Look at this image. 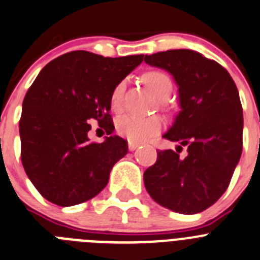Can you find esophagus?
Listing matches in <instances>:
<instances>
[{
	"label": "esophagus",
	"mask_w": 260,
	"mask_h": 260,
	"mask_svg": "<svg viewBox=\"0 0 260 260\" xmlns=\"http://www.w3.org/2000/svg\"><path fill=\"white\" fill-rule=\"evenodd\" d=\"M140 145L139 144H135V142H129V144H128V149H129L131 151H133V150H136V149H137V147H139Z\"/></svg>",
	"instance_id": "34e87169"
}]
</instances>
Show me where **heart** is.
Returning <instances> with one entry per match:
<instances>
[{"mask_svg": "<svg viewBox=\"0 0 260 260\" xmlns=\"http://www.w3.org/2000/svg\"><path fill=\"white\" fill-rule=\"evenodd\" d=\"M144 81L153 90L154 94L160 100H166L172 90V81L166 72L159 70H151L144 74ZM125 92V81L121 80L116 84L110 94V106L113 111L119 113L123 107V98ZM116 132L131 142L147 141L160 132L163 121L159 116H140L133 114H125L116 119Z\"/></svg>", "mask_w": 260, "mask_h": 260, "instance_id": "1", "label": "heart"}]
</instances>
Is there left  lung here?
Returning <instances> with one entry per match:
<instances>
[{"label":"left lung","mask_w":260,"mask_h":260,"mask_svg":"<svg viewBox=\"0 0 260 260\" xmlns=\"http://www.w3.org/2000/svg\"><path fill=\"white\" fill-rule=\"evenodd\" d=\"M145 62L174 75L181 106L163 136L180 145L156 151V162L144 172L145 188L166 209L197 214L223 196L242 153L237 86L221 64L188 49L145 55Z\"/></svg>","instance_id":"left-lung-1"}]
</instances>
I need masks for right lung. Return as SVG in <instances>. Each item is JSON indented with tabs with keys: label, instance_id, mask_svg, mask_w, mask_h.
Masks as SVG:
<instances>
[{
	"label": "right lung",
	"instance_id": "add662e5",
	"mask_svg": "<svg viewBox=\"0 0 260 260\" xmlns=\"http://www.w3.org/2000/svg\"><path fill=\"white\" fill-rule=\"evenodd\" d=\"M142 59L70 51L49 62L29 86L19 120L20 156L49 202L79 205L107 185L111 168L128 153V142L111 135L110 94ZM90 121L109 135L106 142L89 141Z\"/></svg>",
	"mask_w": 260,
	"mask_h": 260
}]
</instances>
